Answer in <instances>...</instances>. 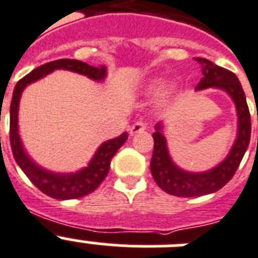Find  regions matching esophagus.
Instances as JSON below:
<instances>
[{
  "label": "esophagus",
  "instance_id": "1",
  "mask_svg": "<svg viewBox=\"0 0 258 258\" xmlns=\"http://www.w3.org/2000/svg\"><path fill=\"white\" fill-rule=\"evenodd\" d=\"M146 127H147L146 123L142 122V120H138V122L134 123V124L128 128L130 135L133 136V135H135V134H138V133H142V131H144V130H146Z\"/></svg>",
  "mask_w": 258,
  "mask_h": 258
}]
</instances>
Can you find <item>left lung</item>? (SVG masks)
<instances>
[{
	"label": "left lung",
	"mask_w": 258,
	"mask_h": 258,
	"mask_svg": "<svg viewBox=\"0 0 258 258\" xmlns=\"http://www.w3.org/2000/svg\"><path fill=\"white\" fill-rule=\"evenodd\" d=\"M202 66L203 77L197 85V90L207 88L222 89L233 99L239 118V130L233 147L224 161L211 170L202 173H191L182 170L170 159L165 136L162 135L161 123L156 124L153 136V155L151 160V173L156 183L170 196L190 198L201 197L218 191L232 178L239 168L249 146L250 140V114L246 105V98L239 79L235 73L219 66H215L207 59L197 57ZM258 120V116H257Z\"/></svg>",
	"instance_id": "obj_1"
}]
</instances>
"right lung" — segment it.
Instances as JSON below:
<instances>
[{"label":"right lung","instance_id":"1","mask_svg":"<svg viewBox=\"0 0 258 258\" xmlns=\"http://www.w3.org/2000/svg\"><path fill=\"white\" fill-rule=\"evenodd\" d=\"M55 69L72 71L96 81H102L106 77L105 67H92L86 62L72 59L55 60L34 69L31 73L19 80L14 88L12 105H10V146H12L13 156L19 168L40 191L55 199H76L88 196L102 183L109 173L111 159L116 151L124 144L128 134L123 133L115 139L102 143L101 147L97 149L92 161L89 162V165L76 173L64 174V173L49 172L32 161L26 153L18 134L19 99L26 86L53 72Z\"/></svg>","mask_w":258,"mask_h":258}]
</instances>
